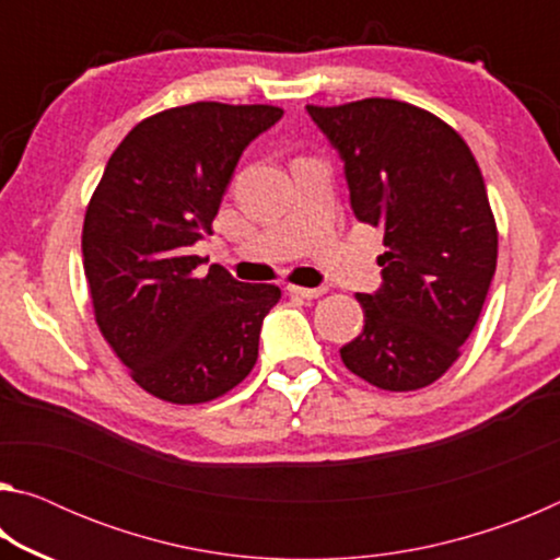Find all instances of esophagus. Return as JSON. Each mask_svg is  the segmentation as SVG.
<instances>
[{"instance_id":"1","label":"esophagus","mask_w":560,"mask_h":560,"mask_svg":"<svg viewBox=\"0 0 560 560\" xmlns=\"http://www.w3.org/2000/svg\"><path fill=\"white\" fill-rule=\"evenodd\" d=\"M289 293H296L301 299H318L326 293V287H316V289H306V287H289Z\"/></svg>"}]
</instances>
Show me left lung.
Returning <instances> with one entry per match:
<instances>
[{
	"instance_id": "obj_1",
	"label": "left lung",
	"mask_w": 560,
	"mask_h": 560,
	"mask_svg": "<svg viewBox=\"0 0 560 560\" xmlns=\"http://www.w3.org/2000/svg\"><path fill=\"white\" fill-rule=\"evenodd\" d=\"M343 160L350 207L383 230V283L358 293L350 373L393 393L438 381L477 326L497 271V222L469 145L432 113L393 98L306 106Z\"/></svg>"
}]
</instances>
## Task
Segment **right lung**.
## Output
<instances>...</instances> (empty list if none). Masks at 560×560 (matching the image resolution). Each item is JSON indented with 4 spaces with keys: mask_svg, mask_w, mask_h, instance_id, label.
<instances>
[{
    "mask_svg": "<svg viewBox=\"0 0 560 560\" xmlns=\"http://www.w3.org/2000/svg\"><path fill=\"white\" fill-rule=\"evenodd\" d=\"M277 106L200 101L138 122L110 155L83 220L93 314L132 381L175 405L230 393L252 373L273 283H242L192 246L212 234L226 185Z\"/></svg>",
    "mask_w": 560,
    "mask_h": 560,
    "instance_id": "1",
    "label": "right lung"
}]
</instances>
